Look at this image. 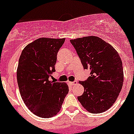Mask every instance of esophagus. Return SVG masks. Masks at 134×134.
<instances>
[{
	"label": "esophagus",
	"instance_id": "34e87169",
	"mask_svg": "<svg viewBox=\"0 0 134 134\" xmlns=\"http://www.w3.org/2000/svg\"><path fill=\"white\" fill-rule=\"evenodd\" d=\"M70 84L71 86H75L77 84V81H74V82H70Z\"/></svg>",
	"mask_w": 134,
	"mask_h": 134
}]
</instances>
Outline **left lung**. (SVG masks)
<instances>
[{"label":"left lung","instance_id":"1","mask_svg":"<svg viewBox=\"0 0 134 134\" xmlns=\"http://www.w3.org/2000/svg\"><path fill=\"white\" fill-rule=\"evenodd\" d=\"M85 69L90 75L79 81L84 92L78 100L92 113L108 110L116 101L124 81L122 63L118 53L108 43L96 36L71 40Z\"/></svg>","mask_w":134,"mask_h":134}]
</instances>
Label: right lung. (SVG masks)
I'll use <instances>...</instances> for the list:
<instances>
[{"instance_id": "add662e5", "label": "right lung", "mask_w": 134, "mask_h": 134, "mask_svg": "<svg viewBox=\"0 0 134 134\" xmlns=\"http://www.w3.org/2000/svg\"><path fill=\"white\" fill-rule=\"evenodd\" d=\"M65 40L37 39L24 48L19 60L16 77L22 99L33 114L43 118L60 111L69 92L66 83L48 81Z\"/></svg>"}]
</instances>
